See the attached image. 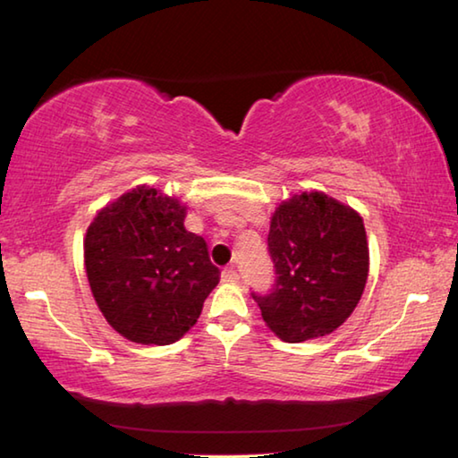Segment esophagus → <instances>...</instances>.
Wrapping results in <instances>:
<instances>
[{"label": "esophagus", "mask_w": 458, "mask_h": 458, "mask_svg": "<svg viewBox=\"0 0 458 458\" xmlns=\"http://www.w3.org/2000/svg\"><path fill=\"white\" fill-rule=\"evenodd\" d=\"M238 278H240V275L236 273L234 268H224V270H222V281H224V283H236Z\"/></svg>", "instance_id": "1"}]
</instances>
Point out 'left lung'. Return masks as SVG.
<instances>
[{
  "label": "left lung",
  "instance_id": "obj_1",
  "mask_svg": "<svg viewBox=\"0 0 458 458\" xmlns=\"http://www.w3.org/2000/svg\"><path fill=\"white\" fill-rule=\"evenodd\" d=\"M268 254L270 293H252L262 319L283 341L323 337L358 307L366 289L369 250L360 214L321 191H303L273 214Z\"/></svg>",
  "mask_w": 458,
  "mask_h": 458
}]
</instances>
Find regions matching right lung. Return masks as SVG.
Instances as JSON below:
<instances>
[{"label": "right lung", "instance_id": "obj_1", "mask_svg": "<svg viewBox=\"0 0 458 458\" xmlns=\"http://www.w3.org/2000/svg\"><path fill=\"white\" fill-rule=\"evenodd\" d=\"M185 206L139 185L97 214L84 267L100 313L135 344L169 345L198 321L220 281L208 244L183 226Z\"/></svg>", "mask_w": 458, "mask_h": 458}]
</instances>
